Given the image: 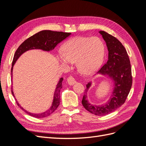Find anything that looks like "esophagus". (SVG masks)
Here are the masks:
<instances>
[{
	"label": "esophagus",
	"mask_w": 146,
	"mask_h": 146,
	"mask_svg": "<svg viewBox=\"0 0 146 146\" xmlns=\"http://www.w3.org/2000/svg\"><path fill=\"white\" fill-rule=\"evenodd\" d=\"M68 83L69 84V85H73V84H74L76 82V79L74 78V77H73V76H70L68 78Z\"/></svg>",
	"instance_id": "34e87169"
}]
</instances>
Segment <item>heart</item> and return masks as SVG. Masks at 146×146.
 <instances>
[{
	"label": "heart",
	"instance_id": "1",
	"mask_svg": "<svg viewBox=\"0 0 146 146\" xmlns=\"http://www.w3.org/2000/svg\"><path fill=\"white\" fill-rule=\"evenodd\" d=\"M59 55L64 63L77 62L78 70L85 75L94 73L100 66L104 55V46L98 37L77 36L69 39Z\"/></svg>",
	"mask_w": 146,
	"mask_h": 146
}]
</instances>
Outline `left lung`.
Instances as JSON below:
<instances>
[{"label":"left lung","mask_w":146,"mask_h":146,"mask_svg":"<svg viewBox=\"0 0 146 146\" xmlns=\"http://www.w3.org/2000/svg\"><path fill=\"white\" fill-rule=\"evenodd\" d=\"M99 33L107 44L108 50L107 62L99 70V72L107 74L114 82V91L111 98L105 105L95 106L88 102L86 99L87 91L91 83L86 85L82 101L87 111L97 116H105L115 111L125 102L132 85L131 68L129 55L122 44L111 35L104 31Z\"/></svg>","instance_id":"1"}]
</instances>
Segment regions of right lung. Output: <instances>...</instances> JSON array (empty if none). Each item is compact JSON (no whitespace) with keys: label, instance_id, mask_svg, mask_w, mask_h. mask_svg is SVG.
<instances>
[{"label":"right lung","instance_id":"obj_1","mask_svg":"<svg viewBox=\"0 0 146 146\" xmlns=\"http://www.w3.org/2000/svg\"><path fill=\"white\" fill-rule=\"evenodd\" d=\"M70 33H66L63 32H55V31L51 30H42L41 31L36 34L33 35V36L29 37L26 40H25L17 48L16 50L14 57H13V62H12V67L11 70V74L12 77V71L13 68L14 66L15 62L17 58L23 54L25 51L30 50V49H35V48H39V49H42L43 50L49 51L54 49L56 47V46L66 38H68L70 35ZM12 80V79H11ZM63 78H61L60 80L56 86V90L54 94V99L53 101L52 106L49 110H48L44 113L41 114H33L32 113L28 112L27 111L25 110L17 102L14 93H13V88L11 86V93L16 100V104L18 107H19L22 110L30 116H33L36 118H42L48 116L50 115L51 114L54 113L56 109L58 108L60 102V91L61 88H62V82Z\"/></svg>","mask_w":146,"mask_h":146}]
</instances>
